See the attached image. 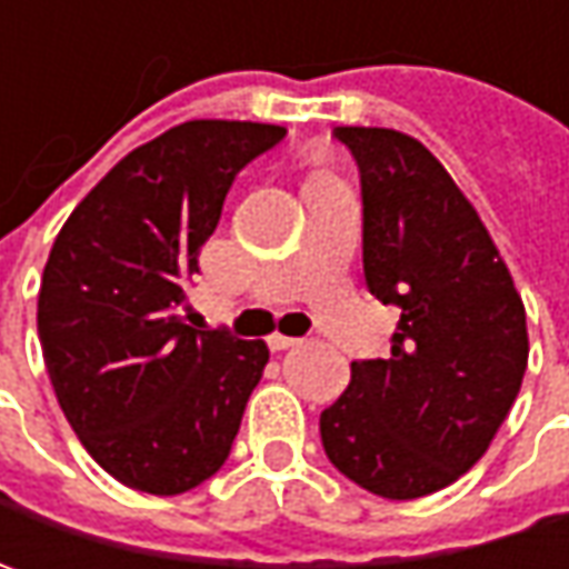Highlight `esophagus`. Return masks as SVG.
I'll return each mask as SVG.
<instances>
[{"instance_id": "34e87169", "label": "esophagus", "mask_w": 569, "mask_h": 569, "mask_svg": "<svg viewBox=\"0 0 569 569\" xmlns=\"http://www.w3.org/2000/svg\"><path fill=\"white\" fill-rule=\"evenodd\" d=\"M297 339H291V336H281V332H274V336H269V348L272 351H284V348H295Z\"/></svg>"}]
</instances>
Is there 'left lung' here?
Returning a JSON list of instances; mask_svg holds the SVG:
<instances>
[{
    "label": "left lung",
    "instance_id": "left-lung-1",
    "mask_svg": "<svg viewBox=\"0 0 569 569\" xmlns=\"http://www.w3.org/2000/svg\"><path fill=\"white\" fill-rule=\"evenodd\" d=\"M358 161L363 278L402 310L389 358L351 363L319 415L329 462L389 500L452 485L510 415L526 361V307L478 211L425 144L396 129L339 126Z\"/></svg>",
    "mask_w": 569,
    "mask_h": 569
}]
</instances>
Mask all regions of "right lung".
<instances>
[{"instance_id": "right-lung-1", "label": "right lung", "mask_w": 569, "mask_h": 569, "mask_svg": "<svg viewBox=\"0 0 569 569\" xmlns=\"http://www.w3.org/2000/svg\"><path fill=\"white\" fill-rule=\"evenodd\" d=\"M281 139L266 122H180L129 151L56 237L43 361L78 440L126 488L192 491L230 456L269 348L187 326V281L233 177Z\"/></svg>"}]
</instances>
